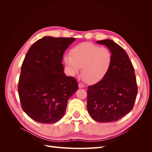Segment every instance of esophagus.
<instances>
[{
	"label": "esophagus",
	"mask_w": 152,
	"mask_h": 152,
	"mask_svg": "<svg viewBox=\"0 0 152 152\" xmlns=\"http://www.w3.org/2000/svg\"><path fill=\"white\" fill-rule=\"evenodd\" d=\"M79 88H84V86L82 84H81V83H79Z\"/></svg>",
	"instance_id": "esophagus-1"
}]
</instances>
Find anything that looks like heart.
Here are the masks:
<instances>
[{
    "label": "heart",
    "mask_w": 152,
    "mask_h": 152,
    "mask_svg": "<svg viewBox=\"0 0 152 152\" xmlns=\"http://www.w3.org/2000/svg\"><path fill=\"white\" fill-rule=\"evenodd\" d=\"M65 62L72 76L79 73L89 84L96 83L107 75L112 61V54L107 48H99L90 42L77 45L70 50V56L65 57Z\"/></svg>",
    "instance_id": "obj_1"
}]
</instances>
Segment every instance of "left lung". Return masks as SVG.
Listing matches in <instances>:
<instances>
[{
    "label": "left lung",
    "instance_id": "8db88e82",
    "mask_svg": "<svg viewBox=\"0 0 152 152\" xmlns=\"http://www.w3.org/2000/svg\"><path fill=\"white\" fill-rule=\"evenodd\" d=\"M96 42L110 49L112 61L103 79L88 87L87 108L94 121L112 122L126 115L134 107L137 92L134 69L125 50L112 40Z\"/></svg>",
    "mask_w": 152,
    "mask_h": 152
}]
</instances>
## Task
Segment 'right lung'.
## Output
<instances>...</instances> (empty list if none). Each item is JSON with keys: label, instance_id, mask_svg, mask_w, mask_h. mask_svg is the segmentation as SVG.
Instances as JSON below:
<instances>
[{"label": "right lung", "instance_id": "right-lung-1", "mask_svg": "<svg viewBox=\"0 0 152 152\" xmlns=\"http://www.w3.org/2000/svg\"><path fill=\"white\" fill-rule=\"evenodd\" d=\"M75 38L45 36L31 45L23 62L18 94L23 111L35 121L58 122L68 101L79 89L76 80L66 76L63 56Z\"/></svg>", "mask_w": 152, "mask_h": 152}]
</instances>
